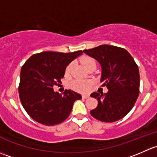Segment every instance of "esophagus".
Returning a JSON list of instances; mask_svg holds the SVG:
<instances>
[{
    "mask_svg": "<svg viewBox=\"0 0 157 157\" xmlns=\"http://www.w3.org/2000/svg\"><path fill=\"white\" fill-rule=\"evenodd\" d=\"M89 98V95L88 94H83L82 95V98H83V99H87V98Z\"/></svg>",
    "mask_w": 157,
    "mask_h": 157,
    "instance_id": "34e87169",
    "label": "esophagus"
}]
</instances>
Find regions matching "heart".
Here are the masks:
<instances>
[{
    "mask_svg": "<svg viewBox=\"0 0 157 157\" xmlns=\"http://www.w3.org/2000/svg\"><path fill=\"white\" fill-rule=\"evenodd\" d=\"M82 63L85 68L89 67L90 66H96V62L93 58L89 56H85L82 59ZM72 68V65L69 64L66 69V74H69ZM70 88L72 90L78 92H82V93H86L90 90V82L88 80H84V79H75L70 83Z\"/></svg>",
    "mask_w": 157,
    "mask_h": 157,
    "instance_id": "b5f03b06",
    "label": "heart"
}]
</instances>
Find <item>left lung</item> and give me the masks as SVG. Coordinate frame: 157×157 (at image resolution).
I'll use <instances>...</instances> for the list:
<instances>
[{
    "mask_svg": "<svg viewBox=\"0 0 157 157\" xmlns=\"http://www.w3.org/2000/svg\"><path fill=\"white\" fill-rule=\"evenodd\" d=\"M83 53L96 59L101 67V82L106 94L94 92L90 97L98 104L90 114L101 122H113L130 112L139 95L140 75L136 63L125 49L103 44L84 50Z\"/></svg>",
    "mask_w": 157,
    "mask_h": 157,
    "instance_id": "left-lung-1",
    "label": "left lung"
}]
</instances>
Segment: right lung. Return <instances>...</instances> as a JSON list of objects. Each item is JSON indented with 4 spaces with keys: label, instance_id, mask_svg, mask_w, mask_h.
Returning a JSON list of instances; mask_svg holds the SVG:
<instances>
[{
    "label": "right lung",
    "instance_id": "1",
    "mask_svg": "<svg viewBox=\"0 0 157 157\" xmlns=\"http://www.w3.org/2000/svg\"><path fill=\"white\" fill-rule=\"evenodd\" d=\"M83 54L44 51L32 55L22 67L19 94L27 113L36 122L44 125L61 123L72 111L73 103L82 95L72 90L63 94L53 87L60 83L67 66Z\"/></svg>",
    "mask_w": 157,
    "mask_h": 157
}]
</instances>
